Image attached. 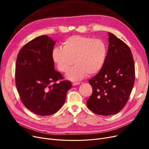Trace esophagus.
Returning a JSON list of instances; mask_svg holds the SVG:
<instances>
[{"label":"esophagus","instance_id":"1","mask_svg":"<svg viewBox=\"0 0 149 149\" xmlns=\"http://www.w3.org/2000/svg\"><path fill=\"white\" fill-rule=\"evenodd\" d=\"M80 84V82H74L72 83L73 86H77V85H79Z\"/></svg>","mask_w":149,"mask_h":149}]
</instances>
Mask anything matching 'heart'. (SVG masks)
<instances>
[{"instance_id": "obj_1", "label": "heart", "mask_w": 149, "mask_h": 149, "mask_svg": "<svg viewBox=\"0 0 149 149\" xmlns=\"http://www.w3.org/2000/svg\"><path fill=\"white\" fill-rule=\"evenodd\" d=\"M106 43L101 39L72 36L63 43V48H55L52 60L60 72L67 74L68 79L75 81L83 79L88 74L95 75L103 67L107 57Z\"/></svg>"}]
</instances>
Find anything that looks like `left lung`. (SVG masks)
I'll return each instance as SVG.
<instances>
[{
  "mask_svg": "<svg viewBox=\"0 0 149 149\" xmlns=\"http://www.w3.org/2000/svg\"><path fill=\"white\" fill-rule=\"evenodd\" d=\"M109 47L104 65L89 80L92 94L88 108L100 115H111L125 106L135 83V63L129 47L114 34L108 33Z\"/></svg>",
  "mask_w": 149,
  "mask_h": 149,
  "instance_id": "left-lung-1",
  "label": "left lung"
}]
</instances>
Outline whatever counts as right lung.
Returning a JSON list of instances; mask_svg holds the SVG:
<instances>
[{"label":"right lung","instance_id":"obj_1","mask_svg":"<svg viewBox=\"0 0 149 149\" xmlns=\"http://www.w3.org/2000/svg\"><path fill=\"white\" fill-rule=\"evenodd\" d=\"M56 41L43 35L26 43L19 51L15 64V84L22 103L34 113L48 116L64 104L72 88L55 70L52 53Z\"/></svg>","mask_w":149,"mask_h":149}]
</instances>
